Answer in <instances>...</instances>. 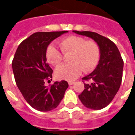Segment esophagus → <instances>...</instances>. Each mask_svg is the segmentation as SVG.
I'll return each instance as SVG.
<instances>
[{"instance_id":"esophagus-1","label":"esophagus","mask_w":135,"mask_h":135,"mask_svg":"<svg viewBox=\"0 0 135 135\" xmlns=\"http://www.w3.org/2000/svg\"><path fill=\"white\" fill-rule=\"evenodd\" d=\"M69 85H73V84H74V82H73V81H69Z\"/></svg>"}]
</instances>
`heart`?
<instances>
[{
	"instance_id": "heart-1",
	"label": "heart",
	"mask_w": 135,
	"mask_h": 135,
	"mask_svg": "<svg viewBox=\"0 0 135 135\" xmlns=\"http://www.w3.org/2000/svg\"><path fill=\"white\" fill-rule=\"evenodd\" d=\"M64 55L70 54L69 63L62 64L55 71V75L59 80H74L82 71L93 70L98 62L100 49L97 43L93 40H86L78 36H69L62 39L59 44ZM46 57L49 64L57 66L62 62L63 56L52 45L46 51Z\"/></svg>"
}]
</instances>
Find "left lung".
I'll return each mask as SVG.
<instances>
[{"label": "left lung", "instance_id": "1", "mask_svg": "<svg viewBox=\"0 0 135 135\" xmlns=\"http://www.w3.org/2000/svg\"><path fill=\"white\" fill-rule=\"evenodd\" d=\"M73 32L92 39L99 46L98 65L93 72L83 78L91 83H84L85 89L78 97L87 108L101 109L111 103L120 88L123 61L117 46L109 39L94 32Z\"/></svg>", "mask_w": 135, "mask_h": 135}]
</instances>
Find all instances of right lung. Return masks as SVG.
I'll use <instances>...</instances> for the list:
<instances>
[{
	"label": "right lung",
	"mask_w": 135,
	"mask_h": 135,
	"mask_svg": "<svg viewBox=\"0 0 135 135\" xmlns=\"http://www.w3.org/2000/svg\"><path fill=\"white\" fill-rule=\"evenodd\" d=\"M66 32H35L21 43L14 55L12 65L16 85L27 103L38 111L56 108L69 86L65 80L55 82L50 86L45 85L46 80H51L52 73L46 57L47 47Z\"/></svg>",
	"instance_id": "right-lung-1"
}]
</instances>
